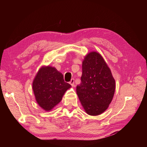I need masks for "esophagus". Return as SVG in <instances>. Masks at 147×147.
<instances>
[{
    "mask_svg": "<svg viewBox=\"0 0 147 147\" xmlns=\"http://www.w3.org/2000/svg\"><path fill=\"white\" fill-rule=\"evenodd\" d=\"M69 83L71 84L72 86H73L74 84V78H72L71 80L69 82Z\"/></svg>",
    "mask_w": 147,
    "mask_h": 147,
    "instance_id": "obj_1",
    "label": "esophagus"
}]
</instances>
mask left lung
Instances as JSON below:
<instances>
[{"label": "left lung", "mask_w": 147, "mask_h": 147, "mask_svg": "<svg viewBox=\"0 0 147 147\" xmlns=\"http://www.w3.org/2000/svg\"><path fill=\"white\" fill-rule=\"evenodd\" d=\"M115 88L110 69L101 55L96 52L86 55L82 64L81 83L76 92L81 104L88 114L103 113L113 98Z\"/></svg>", "instance_id": "1"}]
</instances>
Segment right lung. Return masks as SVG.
<instances>
[{
	"mask_svg": "<svg viewBox=\"0 0 147 147\" xmlns=\"http://www.w3.org/2000/svg\"><path fill=\"white\" fill-rule=\"evenodd\" d=\"M71 87L65 82L63 75L55 67H42L33 82V90L38 105L45 111H51L61 101L62 96Z\"/></svg>",
	"mask_w": 147,
	"mask_h": 147,
	"instance_id": "1",
	"label": "right lung"
}]
</instances>
